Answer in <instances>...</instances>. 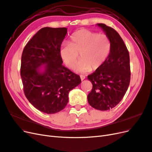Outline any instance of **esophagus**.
Listing matches in <instances>:
<instances>
[{
	"label": "esophagus",
	"instance_id": "1",
	"mask_svg": "<svg viewBox=\"0 0 152 152\" xmlns=\"http://www.w3.org/2000/svg\"><path fill=\"white\" fill-rule=\"evenodd\" d=\"M80 79H81V80H84L85 79V78H86V77L84 76V75H80Z\"/></svg>",
	"mask_w": 152,
	"mask_h": 152
}]
</instances>
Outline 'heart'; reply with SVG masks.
<instances>
[{"label":"heart","instance_id":"1","mask_svg":"<svg viewBox=\"0 0 152 152\" xmlns=\"http://www.w3.org/2000/svg\"><path fill=\"white\" fill-rule=\"evenodd\" d=\"M71 42L61 45L60 56L65 65L73 68L79 60L76 70L87 73L97 70L107 60L111 50V42L107 35L97 34L87 29H80L71 36Z\"/></svg>","mask_w":152,"mask_h":152}]
</instances>
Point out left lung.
Here are the masks:
<instances>
[{
    "label": "left lung",
    "instance_id": "obj_1",
    "mask_svg": "<svg viewBox=\"0 0 152 152\" xmlns=\"http://www.w3.org/2000/svg\"><path fill=\"white\" fill-rule=\"evenodd\" d=\"M102 28L111 42V50L107 60L87 79L93 89L87 96L92 107L108 110L121 102L129 86L131 80L130 58L126 45L116 30L103 23Z\"/></svg>",
    "mask_w": 152,
    "mask_h": 152
}]
</instances>
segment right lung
<instances>
[{
  "label": "right lung",
  "mask_w": 152,
  "mask_h": 152,
  "mask_svg": "<svg viewBox=\"0 0 152 152\" xmlns=\"http://www.w3.org/2000/svg\"><path fill=\"white\" fill-rule=\"evenodd\" d=\"M66 33V28L44 27L23 50L20 74L25 95L35 108L48 114L65 108L69 92L81 82L79 75L62 65L59 50Z\"/></svg>",
  "instance_id": "right-lung-1"
}]
</instances>
